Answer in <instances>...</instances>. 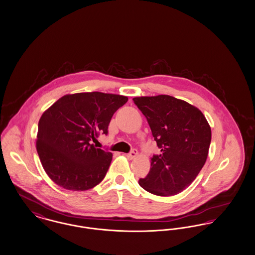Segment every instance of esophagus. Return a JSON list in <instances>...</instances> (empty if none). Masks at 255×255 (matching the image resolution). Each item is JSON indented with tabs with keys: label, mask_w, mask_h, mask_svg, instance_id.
I'll return each instance as SVG.
<instances>
[{
	"label": "esophagus",
	"mask_w": 255,
	"mask_h": 255,
	"mask_svg": "<svg viewBox=\"0 0 255 255\" xmlns=\"http://www.w3.org/2000/svg\"><path fill=\"white\" fill-rule=\"evenodd\" d=\"M137 154H138V151H137V149H135V148H132L128 153V158H129V159H134L136 156H137Z\"/></svg>",
	"instance_id": "obj_1"
}]
</instances>
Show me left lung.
Segmentation results:
<instances>
[{
    "instance_id": "1",
    "label": "left lung",
    "mask_w": 255,
    "mask_h": 255,
    "mask_svg": "<svg viewBox=\"0 0 255 255\" xmlns=\"http://www.w3.org/2000/svg\"><path fill=\"white\" fill-rule=\"evenodd\" d=\"M160 148L139 185L161 197L183 191L201 172L211 142V128L201 110L169 95L133 98Z\"/></svg>"
}]
</instances>
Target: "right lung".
I'll use <instances>...</instances> for the list:
<instances>
[{"label":"right lung","mask_w":255,"mask_h":255,"mask_svg":"<svg viewBox=\"0 0 255 255\" xmlns=\"http://www.w3.org/2000/svg\"><path fill=\"white\" fill-rule=\"evenodd\" d=\"M128 97L88 92L66 95L41 116L36 149L42 166L60 187L85 191L106 176L112 153L97 148L91 141L108 133L113 114Z\"/></svg>","instance_id":"add662e5"}]
</instances>
